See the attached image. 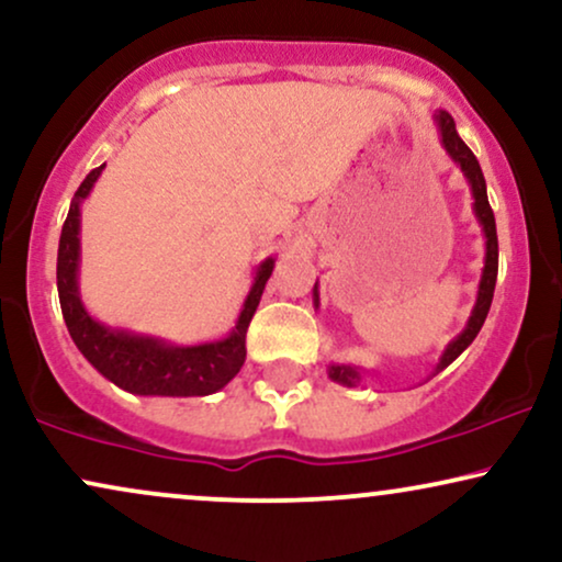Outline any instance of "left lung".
Wrapping results in <instances>:
<instances>
[{"label":"left lung","mask_w":562,"mask_h":562,"mask_svg":"<svg viewBox=\"0 0 562 562\" xmlns=\"http://www.w3.org/2000/svg\"><path fill=\"white\" fill-rule=\"evenodd\" d=\"M432 119H436V126H438V134H440V145H443V150L449 153V158L461 168L464 179L470 181V189H472V196H474V204H472L474 217H477V223L482 225V233H485V267H482L477 301H474L470 322H467V326L461 329L459 337H453L451 342L446 345V350H443V355H440L436 371H432V375H436V373L443 371V368H449L453 360H457L459 355L474 342V337L480 334L482 324H485L490 303H493L495 280H498V233H495V215H493V210H490L485 176H482V168H480L477 158H474V153L464 145V139L459 137L457 124H453L451 113L436 111V116H432ZM314 305L318 308V282L314 285ZM326 373H329L331 381L342 383V386H358L360 379H363V368L350 366V363H331L329 368H326Z\"/></svg>","instance_id":"obj_1"}]
</instances>
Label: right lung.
Returning a JSON list of instances; mask_svg holds the SVG:
<instances>
[{"label": "right lung", "instance_id": "1", "mask_svg": "<svg viewBox=\"0 0 562 562\" xmlns=\"http://www.w3.org/2000/svg\"><path fill=\"white\" fill-rule=\"evenodd\" d=\"M103 168L105 166L90 170L80 189L75 191L59 238L56 288H59L69 337L85 355V360L124 392L139 396H207L220 392L244 366L246 329L272 274L274 259L269 257L257 267L251 290L228 337L202 345H173L150 334L111 329L88 314L80 297V282H77L80 277V207Z\"/></svg>", "mask_w": 562, "mask_h": 562}]
</instances>
